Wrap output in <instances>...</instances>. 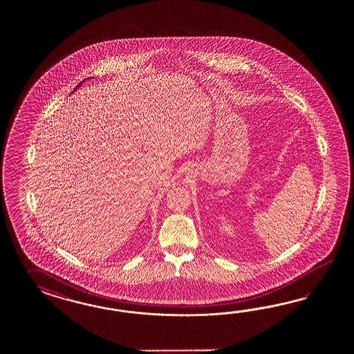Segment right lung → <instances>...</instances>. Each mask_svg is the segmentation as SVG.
<instances>
[{"instance_id": "1", "label": "right lung", "mask_w": 354, "mask_h": 354, "mask_svg": "<svg viewBox=\"0 0 354 354\" xmlns=\"http://www.w3.org/2000/svg\"><path fill=\"white\" fill-rule=\"evenodd\" d=\"M82 83H83V82H82ZM82 83H80V84H82ZM80 84H79V86H80ZM77 86H76V88H77ZM76 88H75V89H76ZM75 89H74V91H75Z\"/></svg>"}]
</instances>
